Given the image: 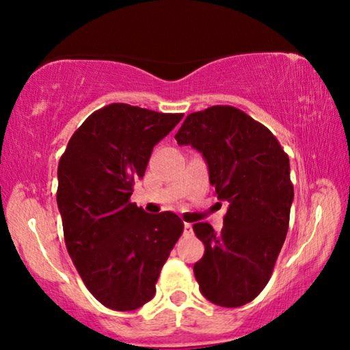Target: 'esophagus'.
<instances>
[{"label": "esophagus", "mask_w": 350, "mask_h": 350, "mask_svg": "<svg viewBox=\"0 0 350 350\" xmlns=\"http://www.w3.org/2000/svg\"><path fill=\"white\" fill-rule=\"evenodd\" d=\"M185 234H193V224L191 223H185Z\"/></svg>", "instance_id": "obj_1"}]
</instances>
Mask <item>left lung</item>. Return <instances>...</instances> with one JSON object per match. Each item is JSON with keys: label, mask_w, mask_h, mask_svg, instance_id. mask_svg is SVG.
Wrapping results in <instances>:
<instances>
[{"label": "left lung", "mask_w": 350, "mask_h": 350, "mask_svg": "<svg viewBox=\"0 0 350 350\" xmlns=\"http://www.w3.org/2000/svg\"><path fill=\"white\" fill-rule=\"evenodd\" d=\"M175 138L202 154L210 185L228 205L219 232L208 223L193 226L205 245L194 265L200 293L223 308L250 303L269 282L288 231V156L265 126L232 107L189 114Z\"/></svg>", "instance_id": "8db88e82"}]
</instances>
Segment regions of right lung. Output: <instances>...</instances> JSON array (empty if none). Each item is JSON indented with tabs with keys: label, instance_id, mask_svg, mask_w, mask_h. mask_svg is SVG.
I'll return each instance as SVG.
<instances>
[{
	"label": "right lung",
	"instance_id": "obj_1",
	"mask_svg": "<svg viewBox=\"0 0 350 350\" xmlns=\"http://www.w3.org/2000/svg\"><path fill=\"white\" fill-rule=\"evenodd\" d=\"M181 118L108 105L85 119L60 157L57 205L66 250L90 293L113 310H135L154 296L183 232L178 215L146 213L129 200L152 148Z\"/></svg>",
	"mask_w": 350,
	"mask_h": 350
}]
</instances>
